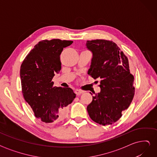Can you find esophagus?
I'll list each match as a JSON object with an SVG mask.
<instances>
[{
    "mask_svg": "<svg viewBox=\"0 0 157 157\" xmlns=\"http://www.w3.org/2000/svg\"><path fill=\"white\" fill-rule=\"evenodd\" d=\"M75 92L76 94H77V96H79V95H80V94L83 93V91H82V90H78V89H76L75 90Z\"/></svg>",
    "mask_w": 157,
    "mask_h": 157,
    "instance_id": "34e87169",
    "label": "esophagus"
}]
</instances>
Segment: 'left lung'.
<instances>
[{
    "instance_id": "1",
    "label": "left lung",
    "mask_w": 157,
    "mask_h": 157,
    "mask_svg": "<svg viewBox=\"0 0 157 157\" xmlns=\"http://www.w3.org/2000/svg\"><path fill=\"white\" fill-rule=\"evenodd\" d=\"M92 58L88 74L101 80L100 92L87 107L91 119L102 125L111 124L122 117L134 96V76L127 57L115 42L106 40H87Z\"/></svg>"
}]
</instances>
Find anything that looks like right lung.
Instances as JSON below:
<instances>
[{"label": "right lung", "mask_w": 157, "mask_h": 157, "mask_svg": "<svg viewBox=\"0 0 157 157\" xmlns=\"http://www.w3.org/2000/svg\"><path fill=\"white\" fill-rule=\"evenodd\" d=\"M71 40H44L27 54L20 67L22 93L35 116L46 123L64 119L67 105L76 97L70 88L54 86L52 78L61 68L60 54Z\"/></svg>", "instance_id": "1"}]
</instances>
